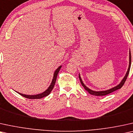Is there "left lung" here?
<instances>
[{
    "instance_id": "obj_1",
    "label": "left lung",
    "mask_w": 133,
    "mask_h": 133,
    "mask_svg": "<svg viewBox=\"0 0 133 133\" xmlns=\"http://www.w3.org/2000/svg\"><path fill=\"white\" fill-rule=\"evenodd\" d=\"M131 63V52H130V62H129V67H128V70H127V72L126 75H125V76L124 77V78H123V79H122L121 82L120 83V84H118L117 86H115V87H114V88H111V89H109L108 90H107V91H92V90L90 89L89 88H88V87H86V86H85V84H84V83H83L82 79H81V78L80 75H79V81H80V82L81 83V85H82L83 87H84L85 90H86V91H87L90 94L93 95H95V96H103V95H108V94H109L112 92L116 91V90L120 89V88H121L122 86H123V85L124 84L125 81H126L127 77H128V74H129V72H130V70Z\"/></svg>"
}]
</instances>
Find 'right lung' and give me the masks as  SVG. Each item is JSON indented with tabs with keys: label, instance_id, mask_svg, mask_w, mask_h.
I'll return each instance as SVG.
<instances>
[{
	"label": "right lung",
	"instance_id": "obj_1",
	"mask_svg": "<svg viewBox=\"0 0 133 133\" xmlns=\"http://www.w3.org/2000/svg\"><path fill=\"white\" fill-rule=\"evenodd\" d=\"M61 65H60L59 68H58L57 69L55 70V72H54V77H53L52 81V83H51L50 85L49 86L48 89L46 90L45 91L43 92L42 93L39 94H36V95H25V94H23L17 92L19 94L22 95V96H23L24 97H25V98H27L29 99H39V98H43V97H44L47 96V95H49V94H50L51 91H52L53 88H54V87L55 84V82L56 80V78H57L58 74L60 70V69H61Z\"/></svg>",
	"mask_w": 133,
	"mask_h": 133
}]
</instances>
